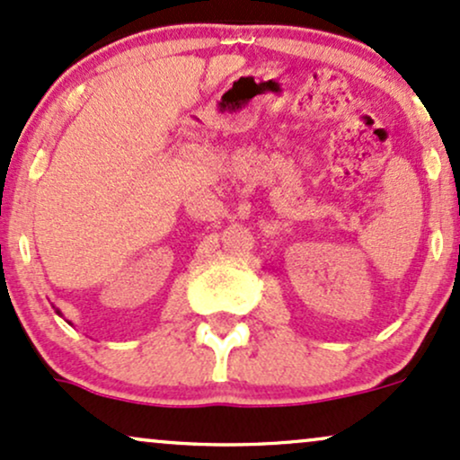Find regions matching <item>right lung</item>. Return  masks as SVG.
Masks as SVG:
<instances>
[{"label":"right lung","mask_w":460,"mask_h":460,"mask_svg":"<svg viewBox=\"0 0 460 460\" xmlns=\"http://www.w3.org/2000/svg\"><path fill=\"white\" fill-rule=\"evenodd\" d=\"M55 313H58V314H62V313H59V311H55ZM68 323H70V321H68Z\"/></svg>","instance_id":"1"}]
</instances>
